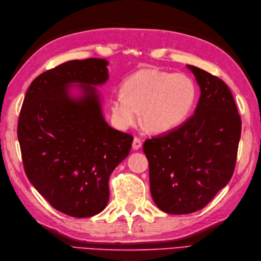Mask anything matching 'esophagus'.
Listing matches in <instances>:
<instances>
[{
	"mask_svg": "<svg viewBox=\"0 0 261 261\" xmlns=\"http://www.w3.org/2000/svg\"><path fill=\"white\" fill-rule=\"evenodd\" d=\"M141 146H142V141H141L140 138L135 137L134 142H132V148H134L135 150H138V149L141 148Z\"/></svg>",
	"mask_w": 261,
	"mask_h": 261,
	"instance_id": "34e87169",
	"label": "esophagus"
}]
</instances>
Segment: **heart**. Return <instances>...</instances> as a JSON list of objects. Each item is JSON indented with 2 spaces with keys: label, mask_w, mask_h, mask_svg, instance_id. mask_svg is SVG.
<instances>
[{
  "label": "heart",
  "mask_w": 261,
  "mask_h": 261,
  "mask_svg": "<svg viewBox=\"0 0 261 261\" xmlns=\"http://www.w3.org/2000/svg\"><path fill=\"white\" fill-rule=\"evenodd\" d=\"M197 87L190 76L154 69L138 71L126 79L122 93L111 97L115 124L122 130L139 119L149 130L163 134L186 120L195 105Z\"/></svg>",
  "instance_id": "b5f03b06"
}]
</instances>
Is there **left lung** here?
Instances as JSON below:
<instances>
[{"instance_id": "left-lung-1", "label": "left lung", "mask_w": 261, "mask_h": 261, "mask_svg": "<svg viewBox=\"0 0 261 261\" xmlns=\"http://www.w3.org/2000/svg\"><path fill=\"white\" fill-rule=\"evenodd\" d=\"M201 88L197 107L177 129L147 139L153 202L169 214H188L207 205L236 168L241 118L225 83L187 65Z\"/></svg>"}]
</instances>
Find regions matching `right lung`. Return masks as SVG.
Instances as JSON below:
<instances>
[{"label": "right lung", "instance_id": "obj_1", "mask_svg": "<svg viewBox=\"0 0 261 261\" xmlns=\"http://www.w3.org/2000/svg\"><path fill=\"white\" fill-rule=\"evenodd\" d=\"M108 62L69 60L39 75L28 88L18 139L28 179L49 204L74 218L105 208L109 178L130 152L134 137L105 122L95 87L108 80ZM79 82L80 100L68 94Z\"/></svg>", "mask_w": 261, "mask_h": 261}]
</instances>
